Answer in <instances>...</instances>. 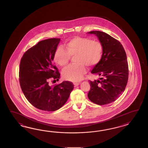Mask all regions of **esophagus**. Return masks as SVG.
<instances>
[{"label": "esophagus", "instance_id": "esophagus-1", "mask_svg": "<svg viewBox=\"0 0 148 148\" xmlns=\"http://www.w3.org/2000/svg\"><path fill=\"white\" fill-rule=\"evenodd\" d=\"M79 84H80L79 82H74V85L75 87H76L79 85Z\"/></svg>", "mask_w": 148, "mask_h": 148}]
</instances>
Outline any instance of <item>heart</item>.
<instances>
[{"instance_id":"b5f03b06","label":"heart","mask_w":148,"mask_h":148,"mask_svg":"<svg viewBox=\"0 0 148 148\" xmlns=\"http://www.w3.org/2000/svg\"><path fill=\"white\" fill-rule=\"evenodd\" d=\"M66 50L58 47L54 53L55 62L61 67L66 66L74 57V64L70 65L62 71L65 80L74 82L82 79L86 72L85 65L93 67L101 61L103 55V47L99 41L87 37H75L68 40L65 45Z\"/></svg>"}]
</instances>
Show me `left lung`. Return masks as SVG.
Returning a JSON list of instances; mask_svg holds the SVG:
<instances>
[{
  "mask_svg": "<svg viewBox=\"0 0 148 148\" xmlns=\"http://www.w3.org/2000/svg\"><path fill=\"white\" fill-rule=\"evenodd\" d=\"M96 35L103 45L101 61L91 73L101 76L98 80H89L90 100L99 105L111 103L124 92L129 77V66L125 51L119 40L99 31L89 32Z\"/></svg>",
  "mask_w": 148,
  "mask_h": 148,
  "instance_id": "obj_1",
  "label": "left lung"
}]
</instances>
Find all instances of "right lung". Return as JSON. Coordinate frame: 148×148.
<instances>
[{"label":"right lung","instance_id":"1","mask_svg":"<svg viewBox=\"0 0 148 148\" xmlns=\"http://www.w3.org/2000/svg\"><path fill=\"white\" fill-rule=\"evenodd\" d=\"M60 40L52 38L41 40L23 54L19 69L23 93L34 107L45 111H55L67 101L74 88L66 81L50 86L51 80L58 81L60 74L53 63L54 53Z\"/></svg>","mask_w":148,"mask_h":148}]
</instances>
